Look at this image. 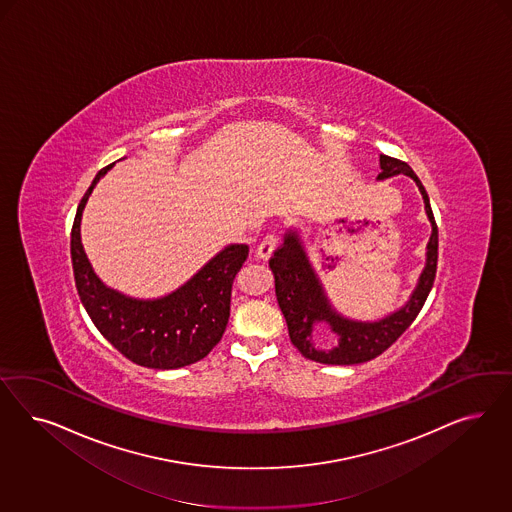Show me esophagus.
<instances>
[{
	"mask_svg": "<svg viewBox=\"0 0 512 512\" xmlns=\"http://www.w3.org/2000/svg\"><path fill=\"white\" fill-rule=\"evenodd\" d=\"M276 246H278V236H276V234H268L263 242L259 244L257 251H255V257L261 259V261H268V259L272 257Z\"/></svg>",
	"mask_w": 512,
	"mask_h": 512,
	"instance_id": "34e87169",
	"label": "esophagus"
}]
</instances>
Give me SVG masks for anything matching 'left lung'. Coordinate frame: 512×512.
<instances>
[{"mask_svg": "<svg viewBox=\"0 0 512 512\" xmlns=\"http://www.w3.org/2000/svg\"><path fill=\"white\" fill-rule=\"evenodd\" d=\"M379 165L381 172L377 180H387L398 174L413 178L424 199V210L432 225V236L426 246V264L420 272L417 287L400 310L392 311L377 321H357L341 315L326 295L323 281L313 268L304 240L296 229H289L285 233L281 248L270 259L276 298L279 310L287 321L289 338L304 357L321 364L351 366L379 357L417 319L434 285L437 270V225L428 193L413 169L400 159L379 155ZM317 325H326L337 334L339 341L336 346L330 350L314 347L312 336Z\"/></svg>", "mask_w": 512, "mask_h": 512, "instance_id": "1", "label": "left lung"}]
</instances>
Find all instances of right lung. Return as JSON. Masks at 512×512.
Returning <instances> with one entry per match:
<instances>
[{
	"mask_svg": "<svg viewBox=\"0 0 512 512\" xmlns=\"http://www.w3.org/2000/svg\"><path fill=\"white\" fill-rule=\"evenodd\" d=\"M112 167L114 163L93 178L78 204L71 231V261L80 302L97 330L131 362L154 370L195 364L216 347L227 328L233 279L248 257V246H225L169 295L133 298L110 289L88 261L80 221L93 187Z\"/></svg>",
	"mask_w": 512,
	"mask_h": 512,
	"instance_id": "obj_1",
	"label": "right lung"
}]
</instances>
